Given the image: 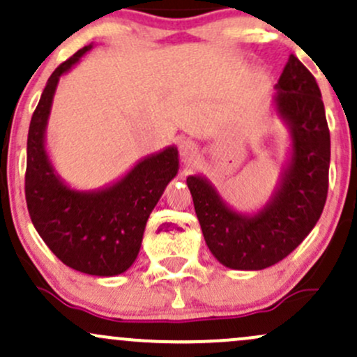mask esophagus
Listing matches in <instances>:
<instances>
[{
	"label": "esophagus",
	"mask_w": 357,
	"mask_h": 357,
	"mask_svg": "<svg viewBox=\"0 0 357 357\" xmlns=\"http://www.w3.org/2000/svg\"><path fill=\"white\" fill-rule=\"evenodd\" d=\"M196 144L192 141H190V139H184V141H181V144H179V154H181L183 161H190V159H192L196 155Z\"/></svg>",
	"instance_id": "esophagus-1"
}]
</instances>
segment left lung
<instances>
[{"label":"left lung","instance_id":"left-lung-1","mask_svg":"<svg viewBox=\"0 0 357 357\" xmlns=\"http://www.w3.org/2000/svg\"><path fill=\"white\" fill-rule=\"evenodd\" d=\"M275 90L273 110L289 129L290 147L268 202L241 213L206 176L186 179L204 241L228 268L264 270L284 260L312 231L326 204L331 136L317 82L290 55Z\"/></svg>","mask_w":357,"mask_h":357}]
</instances>
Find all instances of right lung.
<instances>
[{"mask_svg":"<svg viewBox=\"0 0 357 357\" xmlns=\"http://www.w3.org/2000/svg\"><path fill=\"white\" fill-rule=\"evenodd\" d=\"M93 45L80 48L47 82L26 142L24 195L33 227L67 267L97 277L124 273L136 261L147 218L178 174V147L167 146L137 161L117 181L99 190L68 186L47 151V126L60 77Z\"/></svg>","mask_w":357,"mask_h":357,"instance_id":"obj_1","label":"right lung"}]
</instances>
